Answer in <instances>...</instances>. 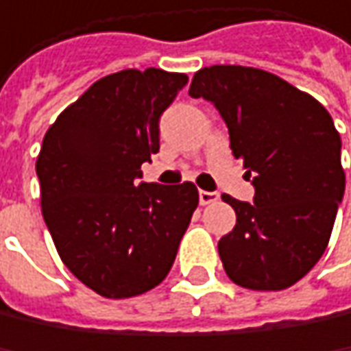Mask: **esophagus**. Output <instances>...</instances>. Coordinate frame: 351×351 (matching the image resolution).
<instances>
[{
  "mask_svg": "<svg viewBox=\"0 0 351 351\" xmlns=\"http://www.w3.org/2000/svg\"><path fill=\"white\" fill-rule=\"evenodd\" d=\"M198 198H200V204H202V206H206V204L217 202V200L221 198V194H219V192H206V190H200Z\"/></svg>",
  "mask_w": 351,
  "mask_h": 351,
  "instance_id": "34e87169",
  "label": "esophagus"
}]
</instances>
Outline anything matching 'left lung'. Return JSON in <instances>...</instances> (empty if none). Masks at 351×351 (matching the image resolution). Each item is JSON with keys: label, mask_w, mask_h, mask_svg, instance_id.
Returning <instances> with one entry per match:
<instances>
[{"label": "left lung", "mask_w": 351, "mask_h": 351, "mask_svg": "<svg viewBox=\"0 0 351 351\" xmlns=\"http://www.w3.org/2000/svg\"><path fill=\"white\" fill-rule=\"evenodd\" d=\"M192 97L210 101L256 190L254 204L223 196L237 213L219 241L227 276L252 290H284L321 260L346 192L341 138L308 93L254 67L200 69Z\"/></svg>", "instance_id": "obj_1"}]
</instances>
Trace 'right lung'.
<instances>
[{
  "mask_svg": "<svg viewBox=\"0 0 351 351\" xmlns=\"http://www.w3.org/2000/svg\"><path fill=\"white\" fill-rule=\"evenodd\" d=\"M184 73L126 69L69 106L36 161L43 217L71 274L106 298L155 288L169 274L198 206L192 182H141L159 151V120Z\"/></svg>",
  "mask_w": 351,
  "mask_h": 351,
  "instance_id": "obj_1",
  "label": "right lung"
}]
</instances>
